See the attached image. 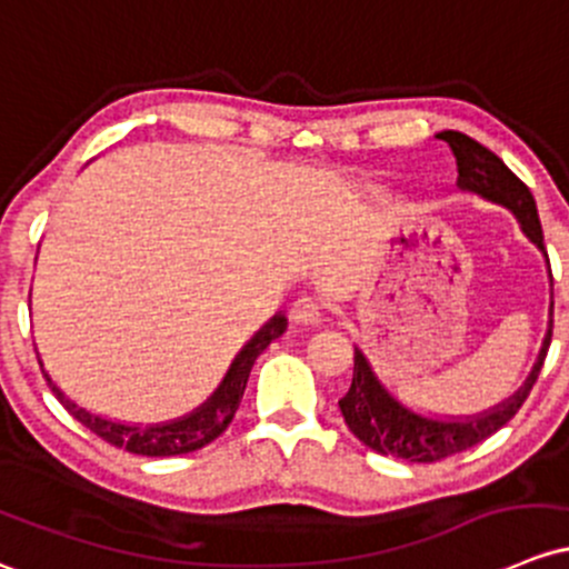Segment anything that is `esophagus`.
<instances>
[{
	"mask_svg": "<svg viewBox=\"0 0 569 569\" xmlns=\"http://www.w3.org/2000/svg\"><path fill=\"white\" fill-rule=\"evenodd\" d=\"M291 316L300 325H321V319H325V302L316 300V297H300V300L291 305Z\"/></svg>",
	"mask_w": 569,
	"mask_h": 569,
	"instance_id": "esophagus-1",
	"label": "esophagus"
}]
</instances>
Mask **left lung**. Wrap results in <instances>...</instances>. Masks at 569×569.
<instances>
[{
	"mask_svg": "<svg viewBox=\"0 0 569 569\" xmlns=\"http://www.w3.org/2000/svg\"><path fill=\"white\" fill-rule=\"evenodd\" d=\"M436 139L450 143L452 154H456L458 188L466 190V193H477L482 196V199L493 201V204L510 209V212L516 214L518 223H521L523 234L542 250L548 274H551V261H548L546 242H542L540 214H537L531 190L507 169L505 160H501L499 154H493L488 147L469 139L466 133L445 130V133H439ZM551 332L553 319L548 321V332L546 340H542L540 357H537L529 379L518 387L516 395H510V398L496 403L493 409L482 411V415L447 417V420L420 415V411L400 403V400L381 385L379 376L373 373L368 357H365L360 349H355V379H351L349 392L338 400L346 426H349L351 433H355L365 447H370V450L381 452V456L411 460V463H433V460L450 458L456 456V452L469 450V447L480 445L488 436H493L499 428H505L507 422L518 415V409H521L523 400L529 398L531 387H535L537 376H540L542 362H546L548 346H551Z\"/></svg>",
	"mask_w": 569,
	"mask_h": 569,
	"instance_id": "obj_1",
	"label": "left lung"
}]
</instances>
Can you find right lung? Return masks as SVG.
<instances>
[{"instance_id":"obj_1","label":"right lung","mask_w":569,"mask_h":569,"mask_svg":"<svg viewBox=\"0 0 569 569\" xmlns=\"http://www.w3.org/2000/svg\"><path fill=\"white\" fill-rule=\"evenodd\" d=\"M286 327H289V319H286L283 313L272 316V319L250 338V343L234 357L229 373L220 381L218 390L209 395L207 403H201L199 409L179 417V420L160 422V426H124V422H113L100 415H92V411L81 409L79 403H73L68 395L59 390L46 370L43 376L48 387H51L53 395L59 398V403H62L81 426H87L92 433H98L100 439L109 441V445L124 447V450L133 452V456L147 458L184 456V452H196L201 450V447H207L209 441H214L226 428H229V422L234 420L239 409V400H242L244 395V387H248V376L250 370H253V362L259 360L261 351H264L274 338H280V335L286 332ZM40 368H43V362H40Z\"/></svg>"}]
</instances>
